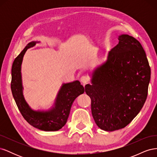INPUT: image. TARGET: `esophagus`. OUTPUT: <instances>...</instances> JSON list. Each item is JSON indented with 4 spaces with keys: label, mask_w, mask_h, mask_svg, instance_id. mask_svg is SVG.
<instances>
[{
    "label": "esophagus",
    "mask_w": 157,
    "mask_h": 157,
    "mask_svg": "<svg viewBox=\"0 0 157 157\" xmlns=\"http://www.w3.org/2000/svg\"><path fill=\"white\" fill-rule=\"evenodd\" d=\"M80 81H81L84 86H85V84H86L89 82V78L86 76H82V77L80 78Z\"/></svg>",
    "instance_id": "34e87169"
}]
</instances>
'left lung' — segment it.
<instances>
[{"instance_id": "obj_1", "label": "left lung", "mask_w": 157, "mask_h": 157, "mask_svg": "<svg viewBox=\"0 0 157 157\" xmlns=\"http://www.w3.org/2000/svg\"><path fill=\"white\" fill-rule=\"evenodd\" d=\"M118 39L106 61L90 75L92 84L85 86L95 122L108 132L124 128L140 112L151 79L149 64L140 42L126 34Z\"/></svg>"}]
</instances>
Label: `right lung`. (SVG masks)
I'll use <instances>...</instances> for the list:
<instances>
[{"instance_id":"1","label":"right lung","mask_w":157,"mask_h":157,"mask_svg":"<svg viewBox=\"0 0 157 157\" xmlns=\"http://www.w3.org/2000/svg\"><path fill=\"white\" fill-rule=\"evenodd\" d=\"M39 42L40 41H32L28 43L14 59L12 67L11 90L19 110L29 124L43 131H57L66 124L73 101L84 92L85 90L78 80L63 83L57 94L53 105L50 109L34 110L29 105L23 92L21 63L27 49Z\"/></svg>"}]
</instances>
